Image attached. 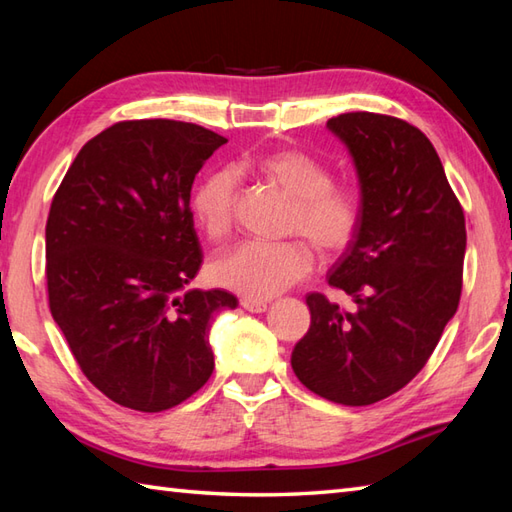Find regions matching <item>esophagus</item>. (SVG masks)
<instances>
[{"label":"esophagus","mask_w":512,"mask_h":512,"mask_svg":"<svg viewBox=\"0 0 512 512\" xmlns=\"http://www.w3.org/2000/svg\"><path fill=\"white\" fill-rule=\"evenodd\" d=\"M239 303H242V308L248 310V312H266V308H268V303L259 301V299H246L244 297Z\"/></svg>","instance_id":"34e87169"}]
</instances>
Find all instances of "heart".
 Masks as SVG:
<instances>
[{
    "label": "heart",
    "mask_w": 512,
    "mask_h": 512,
    "mask_svg": "<svg viewBox=\"0 0 512 512\" xmlns=\"http://www.w3.org/2000/svg\"><path fill=\"white\" fill-rule=\"evenodd\" d=\"M259 176L277 184L295 202L290 231L301 233L323 253H336L352 242L361 226V202L352 189L332 182V171L321 160L297 149H279L253 160ZM237 198L235 173L213 171L191 195V213L209 239H222L233 226ZM312 255L301 242L246 239L217 255L211 277L217 286L246 299H270L306 277Z\"/></svg>",
    "instance_id": "1"
}]
</instances>
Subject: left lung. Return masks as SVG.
I'll return each instance as SVG.
<instances>
[{"mask_svg": "<svg viewBox=\"0 0 512 512\" xmlns=\"http://www.w3.org/2000/svg\"><path fill=\"white\" fill-rule=\"evenodd\" d=\"M328 129L350 151L361 187V226L328 275L354 310L310 292V330L290 363L317 396L363 407L405 387L436 350L462 295L466 226L418 127L347 112Z\"/></svg>", "mask_w": 512, "mask_h": 512, "instance_id": "obj_1", "label": "left lung"}]
</instances>
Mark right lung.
Wrapping results in <instances>:
<instances>
[{"mask_svg": "<svg viewBox=\"0 0 512 512\" xmlns=\"http://www.w3.org/2000/svg\"><path fill=\"white\" fill-rule=\"evenodd\" d=\"M226 138L193 123L123 121L94 136L54 193L46 279L81 372L118 405L165 411L213 374L226 290H187L202 266L191 187Z\"/></svg>", "mask_w": 512, "mask_h": 512, "instance_id": "1", "label": "right lung"}]
</instances>
